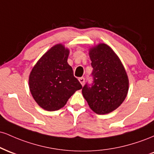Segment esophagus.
Returning a JSON list of instances; mask_svg holds the SVG:
<instances>
[{
	"label": "esophagus",
	"instance_id": "34e87169",
	"mask_svg": "<svg viewBox=\"0 0 154 154\" xmlns=\"http://www.w3.org/2000/svg\"><path fill=\"white\" fill-rule=\"evenodd\" d=\"M79 82L81 83V85H84V83H85V78H84V77H79Z\"/></svg>",
	"mask_w": 154,
	"mask_h": 154
}]
</instances>
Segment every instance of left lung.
Returning <instances> with one entry per match:
<instances>
[{
  "label": "left lung",
  "mask_w": 154,
  "mask_h": 154,
  "mask_svg": "<svg viewBox=\"0 0 154 154\" xmlns=\"http://www.w3.org/2000/svg\"><path fill=\"white\" fill-rule=\"evenodd\" d=\"M93 70L91 87L82 93L91 109L98 114L112 112L123 103L129 90V79L121 60L111 47L99 43L89 49Z\"/></svg>",
  "instance_id": "1"
}]
</instances>
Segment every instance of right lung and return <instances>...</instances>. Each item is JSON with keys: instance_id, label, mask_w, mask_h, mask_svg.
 Listing matches in <instances>:
<instances>
[{"instance_id": "add662e5", "label": "right lung", "mask_w": 154, "mask_h": 154, "mask_svg": "<svg viewBox=\"0 0 154 154\" xmlns=\"http://www.w3.org/2000/svg\"><path fill=\"white\" fill-rule=\"evenodd\" d=\"M69 50L62 44H56L35 63L29 77V88L36 103L43 109L57 111L82 85L74 77L67 63Z\"/></svg>"}]
</instances>
